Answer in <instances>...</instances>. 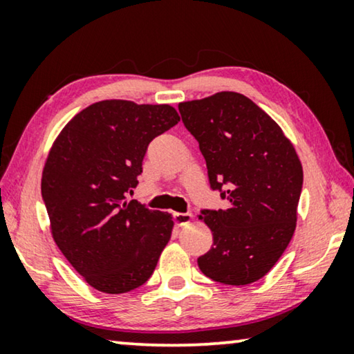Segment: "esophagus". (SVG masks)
Here are the masks:
<instances>
[{"label": "esophagus", "instance_id": "34e87169", "mask_svg": "<svg viewBox=\"0 0 354 354\" xmlns=\"http://www.w3.org/2000/svg\"><path fill=\"white\" fill-rule=\"evenodd\" d=\"M192 221L190 212H174V222L177 225H187Z\"/></svg>", "mask_w": 354, "mask_h": 354}]
</instances>
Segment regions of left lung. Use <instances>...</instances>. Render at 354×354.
<instances>
[{
  "instance_id": "left-lung-1",
  "label": "left lung",
  "mask_w": 354,
  "mask_h": 354,
  "mask_svg": "<svg viewBox=\"0 0 354 354\" xmlns=\"http://www.w3.org/2000/svg\"><path fill=\"white\" fill-rule=\"evenodd\" d=\"M200 143L212 190L225 188L229 207L201 211L212 248L201 272L225 285H248L274 268L298 219L303 167L293 143L258 104L235 91L178 103Z\"/></svg>"
}]
</instances>
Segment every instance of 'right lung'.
Returning a JSON list of instances; mask_svg holds the SVG:
<instances>
[{"mask_svg": "<svg viewBox=\"0 0 354 354\" xmlns=\"http://www.w3.org/2000/svg\"><path fill=\"white\" fill-rule=\"evenodd\" d=\"M178 120L171 104L104 100L75 114L50 148L41 196L53 240L98 292L138 288L171 240L172 216L125 193L137 187L149 142Z\"/></svg>", "mask_w": 354, "mask_h": 354, "instance_id": "obj_1", "label": "right lung"}]
</instances>
